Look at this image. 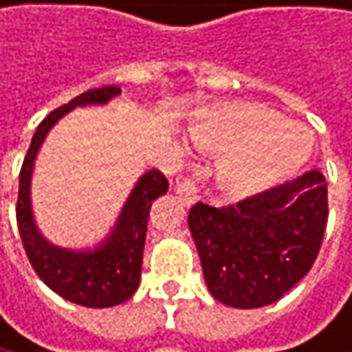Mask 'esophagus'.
Returning <instances> with one entry per match:
<instances>
[{
    "instance_id": "esophagus-1",
    "label": "esophagus",
    "mask_w": 352,
    "mask_h": 352,
    "mask_svg": "<svg viewBox=\"0 0 352 352\" xmlns=\"http://www.w3.org/2000/svg\"><path fill=\"white\" fill-rule=\"evenodd\" d=\"M175 194L182 196L188 204H192L198 200V186L192 179H182V182H177V186H175Z\"/></svg>"
}]
</instances>
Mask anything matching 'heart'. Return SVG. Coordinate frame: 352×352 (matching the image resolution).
Listing matches in <instances>:
<instances>
[{"mask_svg": "<svg viewBox=\"0 0 352 352\" xmlns=\"http://www.w3.org/2000/svg\"><path fill=\"white\" fill-rule=\"evenodd\" d=\"M190 135L200 148L221 154L217 182L236 198L280 186L305 166L313 150V135L305 124L250 102L202 110Z\"/></svg>", "mask_w": 352, "mask_h": 352, "instance_id": "heart-1", "label": "heart"}]
</instances>
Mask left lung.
Listing matches in <instances>:
<instances>
[{"instance_id":"1","label":"left lung","mask_w":352,"mask_h":352,"mask_svg":"<svg viewBox=\"0 0 352 352\" xmlns=\"http://www.w3.org/2000/svg\"><path fill=\"white\" fill-rule=\"evenodd\" d=\"M328 223L319 170L230 206L194 204L188 225L210 294L228 307L280 300L313 267Z\"/></svg>"}]
</instances>
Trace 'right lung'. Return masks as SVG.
Wrapping results in <instances>:
<instances>
[{
	"instance_id": "obj_1",
	"label": "right lung",
	"mask_w": 352,
	"mask_h": 352,
	"mask_svg": "<svg viewBox=\"0 0 352 352\" xmlns=\"http://www.w3.org/2000/svg\"><path fill=\"white\" fill-rule=\"evenodd\" d=\"M118 94L120 87L114 85L89 89L50 112L37 127L20 168L16 221L22 246L27 250L33 269L56 294L70 302L91 309L114 307L129 300L135 294L142 278V258L150 206L156 198L166 194L168 182L158 168L144 173L131 190L127 202H124L110 236L91 250H70L54 246L37 230L31 208V177L37 152L47 131L66 112L79 106L108 104Z\"/></svg>"
}]
</instances>
